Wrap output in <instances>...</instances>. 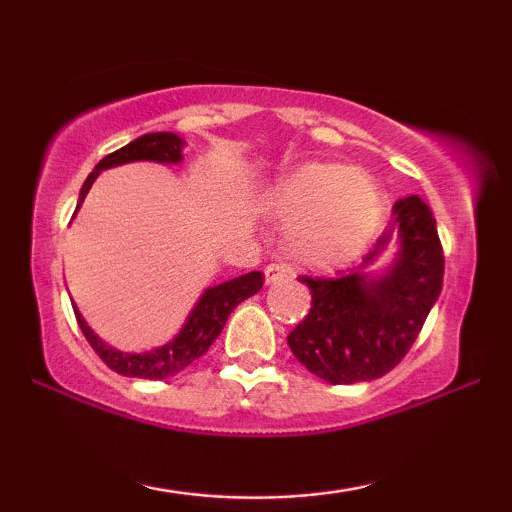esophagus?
<instances>
[{
  "instance_id": "1",
  "label": "esophagus",
  "mask_w": 512,
  "mask_h": 512,
  "mask_svg": "<svg viewBox=\"0 0 512 512\" xmlns=\"http://www.w3.org/2000/svg\"><path fill=\"white\" fill-rule=\"evenodd\" d=\"M289 277H291V270L282 263H270L268 268H265V282L268 284L282 282V279H289Z\"/></svg>"
}]
</instances>
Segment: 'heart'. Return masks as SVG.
Returning a JSON list of instances; mask_svg holds the SVG:
<instances>
[{"instance_id": "1", "label": "heart", "mask_w": 512, "mask_h": 512, "mask_svg": "<svg viewBox=\"0 0 512 512\" xmlns=\"http://www.w3.org/2000/svg\"><path fill=\"white\" fill-rule=\"evenodd\" d=\"M268 214L286 230V249L314 270L354 261L373 240L380 193L361 170L335 163H305L275 181L265 198Z\"/></svg>"}]
</instances>
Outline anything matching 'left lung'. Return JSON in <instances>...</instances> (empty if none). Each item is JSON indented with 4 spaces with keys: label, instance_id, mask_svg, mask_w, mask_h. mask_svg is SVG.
Wrapping results in <instances>:
<instances>
[{
    "label": "left lung",
    "instance_id": "8db88e82",
    "mask_svg": "<svg viewBox=\"0 0 512 512\" xmlns=\"http://www.w3.org/2000/svg\"><path fill=\"white\" fill-rule=\"evenodd\" d=\"M396 246L377 273L362 270ZM445 258L436 219L417 195L396 200L375 249L347 275L300 277L310 286V314L289 333L296 359L331 384L370 382L398 366L443 289Z\"/></svg>",
    "mask_w": 512,
    "mask_h": 512
}]
</instances>
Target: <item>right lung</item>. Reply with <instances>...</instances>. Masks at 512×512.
Here are the masks:
<instances>
[{
  "mask_svg": "<svg viewBox=\"0 0 512 512\" xmlns=\"http://www.w3.org/2000/svg\"><path fill=\"white\" fill-rule=\"evenodd\" d=\"M184 146L186 142L174 132H149V135L137 137L135 142L125 144L123 149H118L109 156H104L100 163L95 165V170L88 174V179L83 181L79 202H76V212H79L83 200L90 191V186L95 184V179L100 177V172L109 170V167H118L125 163H137V160H151V163H163V165H179L184 160ZM74 212V214H76ZM263 275L258 270L247 272L228 282H221L216 286L202 291L198 303L193 305L191 314H188L186 324L181 326V331L174 335L170 342L160 345L149 352H121V349L111 347L97 335L93 328L86 324V319L81 317L79 307H74L76 321H79L83 335L90 342V347L95 349V354L107 363L111 370H116L118 375L125 377H144V380H165V377L177 375L179 370L191 366L195 359H200L202 354L212 347V342L219 338V333L226 326L230 312L235 310L242 300L254 296L261 291Z\"/></svg>",
  "mask_w": 512,
  "mask_h": 512,
  "instance_id": "add662e5",
  "label": "right lung"
}]
</instances>
